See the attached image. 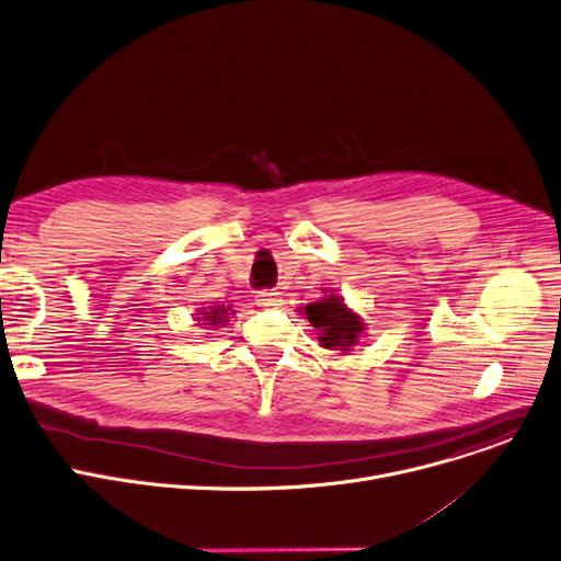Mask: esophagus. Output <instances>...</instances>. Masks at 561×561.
Returning a JSON list of instances; mask_svg holds the SVG:
<instances>
[{"label":"esophagus","instance_id":"1","mask_svg":"<svg viewBox=\"0 0 561 561\" xmlns=\"http://www.w3.org/2000/svg\"><path fill=\"white\" fill-rule=\"evenodd\" d=\"M280 302H283V298H280V291H276V289H261V291H256V305L259 307L274 309Z\"/></svg>","mask_w":561,"mask_h":561}]
</instances>
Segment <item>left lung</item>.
<instances>
[{"instance_id":"left-lung-1","label":"left lung","mask_w":561,"mask_h":561,"mask_svg":"<svg viewBox=\"0 0 561 561\" xmlns=\"http://www.w3.org/2000/svg\"><path fill=\"white\" fill-rule=\"evenodd\" d=\"M305 317L312 328H317L321 343L328 350H350L363 332V321L334 296L309 302L305 307Z\"/></svg>"}]
</instances>
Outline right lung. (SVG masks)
<instances>
[{
    "label": "right lung",
    "instance_id": "add662e5",
    "mask_svg": "<svg viewBox=\"0 0 561 561\" xmlns=\"http://www.w3.org/2000/svg\"><path fill=\"white\" fill-rule=\"evenodd\" d=\"M201 316L204 317L201 320L203 321L201 325H222V323H227V309L225 307H211L209 312H201Z\"/></svg>",
    "mask_w": 561,
    "mask_h": 561
}]
</instances>
